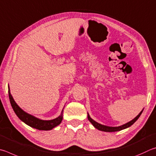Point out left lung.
I'll use <instances>...</instances> for the list:
<instances>
[{
	"mask_svg": "<svg viewBox=\"0 0 156 156\" xmlns=\"http://www.w3.org/2000/svg\"><path fill=\"white\" fill-rule=\"evenodd\" d=\"M143 110H142L140 113H139V114L137 116L135 117V118L133 120H132L131 121L127 122L126 124H124V125H121V126H119V127H109V126H106V125H101L100 123H98L97 122L94 121L93 119H92L90 118V116L88 114V119L90 121V122H91L92 125H93V126L96 128V129H99L100 131H103V132H118V131H121L122 129H126V128L130 127L131 125H132L138 119L139 117H140V116L141 115L142 112H143Z\"/></svg>",
	"mask_w": 156,
	"mask_h": 156,
	"instance_id": "8db88e82",
	"label": "left lung"
}]
</instances>
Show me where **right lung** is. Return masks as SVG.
<instances>
[{
  "instance_id": "right-lung-1",
  "label": "right lung",
  "mask_w": 156,
  "mask_h": 156,
  "mask_svg": "<svg viewBox=\"0 0 156 156\" xmlns=\"http://www.w3.org/2000/svg\"><path fill=\"white\" fill-rule=\"evenodd\" d=\"M8 92H9V97L11 105H12V107L13 111H14V112L22 121L24 122L25 124L28 125L29 126L39 130L46 131L53 129L54 127H55L57 125H59L61 123L63 119V110H64V108H63L61 114L57 118L53 120H49V121L41 120L31 115V114L25 112L19 107L17 105V103L15 102L14 99H13V97L10 93L9 86H8Z\"/></svg>"
}]
</instances>
